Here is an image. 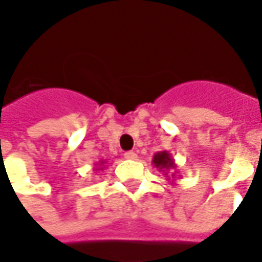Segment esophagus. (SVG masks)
<instances>
[{"label":"esophagus","mask_w":262,"mask_h":262,"mask_svg":"<svg viewBox=\"0 0 262 262\" xmlns=\"http://www.w3.org/2000/svg\"><path fill=\"white\" fill-rule=\"evenodd\" d=\"M125 158L126 160H137V154L135 151H127L125 152Z\"/></svg>","instance_id":"34e87169"}]
</instances>
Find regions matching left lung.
Here are the masks:
<instances>
[{
  "label": "left lung",
  "instance_id": "left-lung-1",
  "mask_svg": "<svg viewBox=\"0 0 262 262\" xmlns=\"http://www.w3.org/2000/svg\"><path fill=\"white\" fill-rule=\"evenodd\" d=\"M152 165L156 166L158 172H161L162 175L165 176V179L176 180L178 178V165L175 164V160L170 154L169 151H160L152 157Z\"/></svg>",
  "mask_w": 262,
  "mask_h": 262
}]
</instances>
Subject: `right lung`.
<instances>
[{
    "label": "right lung",
    "instance_id": "obj_1",
    "mask_svg": "<svg viewBox=\"0 0 262 262\" xmlns=\"http://www.w3.org/2000/svg\"><path fill=\"white\" fill-rule=\"evenodd\" d=\"M104 164H105V161H104V160L98 161V162H97V164H96V165H97L96 170H100V169L102 170V166H104Z\"/></svg>",
    "mask_w": 262,
    "mask_h": 262
}]
</instances>
